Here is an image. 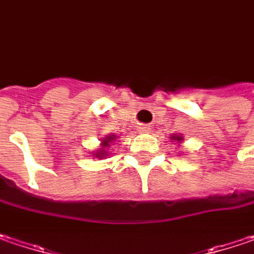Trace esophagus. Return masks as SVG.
<instances>
[{
  "mask_svg": "<svg viewBox=\"0 0 254 254\" xmlns=\"http://www.w3.org/2000/svg\"><path fill=\"white\" fill-rule=\"evenodd\" d=\"M137 130H138V133L147 134L151 131V127H150V126H147V124H140V126L137 127Z\"/></svg>",
  "mask_w": 254,
  "mask_h": 254,
  "instance_id": "1",
  "label": "esophagus"
}]
</instances>
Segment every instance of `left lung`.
<instances>
[{
    "mask_svg": "<svg viewBox=\"0 0 254 254\" xmlns=\"http://www.w3.org/2000/svg\"><path fill=\"white\" fill-rule=\"evenodd\" d=\"M170 140H171V143H173V141L182 143V141H183V135H182V134H173V135L170 137Z\"/></svg>",
    "mask_w": 254,
    "mask_h": 254,
    "instance_id": "8db88e82",
    "label": "left lung"
}]
</instances>
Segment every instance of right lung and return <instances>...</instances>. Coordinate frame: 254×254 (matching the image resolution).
<instances>
[{"label": "right lung", "instance_id": "right-lung-1", "mask_svg": "<svg viewBox=\"0 0 254 254\" xmlns=\"http://www.w3.org/2000/svg\"><path fill=\"white\" fill-rule=\"evenodd\" d=\"M117 138H119V135H116V134H108L106 137H103L101 143H100V147L91 153L93 157H95V159H108V156L111 154L110 153V147H111V144L116 143Z\"/></svg>", "mask_w": 254, "mask_h": 254}]
</instances>
